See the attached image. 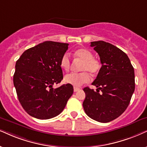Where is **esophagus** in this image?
<instances>
[{
    "mask_svg": "<svg viewBox=\"0 0 147 147\" xmlns=\"http://www.w3.org/2000/svg\"><path fill=\"white\" fill-rule=\"evenodd\" d=\"M80 90V88L79 87H74V92H78Z\"/></svg>",
    "mask_w": 147,
    "mask_h": 147,
    "instance_id": "obj_1",
    "label": "esophagus"
}]
</instances>
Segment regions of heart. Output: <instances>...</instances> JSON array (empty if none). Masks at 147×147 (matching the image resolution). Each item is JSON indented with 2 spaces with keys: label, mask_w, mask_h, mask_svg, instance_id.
<instances>
[{
  "label": "heart",
  "mask_w": 147,
  "mask_h": 147,
  "mask_svg": "<svg viewBox=\"0 0 147 147\" xmlns=\"http://www.w3.org/2000/svg\"><path fill=\"white\" fill-rule=\"evenodd\" d=\"M77 60L82 61L79 73H70L64 77L65 83L70 84L73 86L79 87L85 83L90 81V75L87 72L92 75H95L100 72L102 68V63L99 60L94 58L93 53L90 50L81 48L77 49L74 53ZM60 64L61 68L65 71H68L71 65L70 55L68 53H64L61 57Z\"/></svg>",
  "instance_id": "b5f03b06"
}]
</instances>
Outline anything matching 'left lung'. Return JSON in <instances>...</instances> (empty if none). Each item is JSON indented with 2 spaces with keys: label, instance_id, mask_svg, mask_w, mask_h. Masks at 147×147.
Here are the masks:
<instances>
[{
  "label": "left lung",
  "instance_id": "1",
  "mask_svg": "<svg viewBox=\"0 0 147 147\" xmlns=\"http://www.w3.org/2000/svg\"><path fill=\"white\" fill-rule=\"evenodd\" d=\"M100 56L102 68L92 83L96 92L86 87L83 107L92 119L108 123L126 110L135 90L134 70L124 52L103 41L91 42ZM100 90L101 92H99Z\"/></svg>",
  "mask_w": 147,
  "mask_h": 147
}]
</instances>
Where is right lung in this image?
<instances>
[{"label":"right lung","mask_w":147,"mask_h":147,"mask_svg":"<svg viewBox=\"0 0 147 147\" xmlns=\"http://www.w3.org/2000/svg\"><path fill=\"white\" fill-rule=\"evenodd\" d=\"M68 43L45 41L26 50L17 60L13 84L28 114L48 119L60 114L73 94L70 84L53 88L63 79L60 62Z\"/></svg>","instance_id":"1"}]
</instances>
